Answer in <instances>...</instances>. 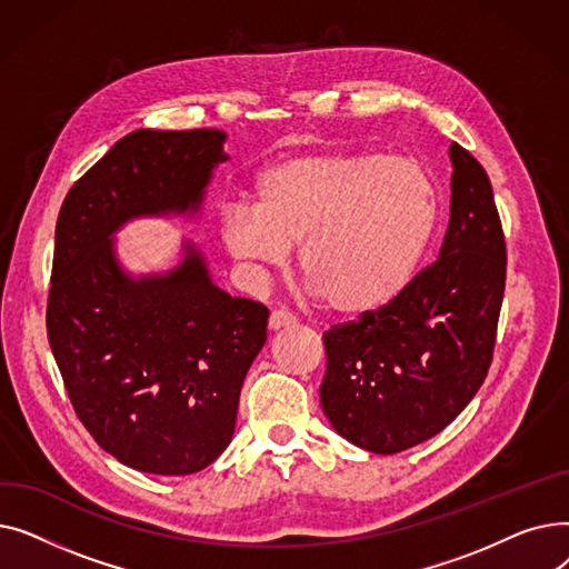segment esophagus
I'll use <instances>...</instances> for the list:
<instances>
[{"label":"esophagus","instance_id":"obj_1","mask_svg":"<svg viewBox=\"0 0 569 569\" xmlns=\"http://www.w3.org/2000/svg\"><path fill=\"white\" fill-rule=\"evenodd\" d=\"M295 322H297V318L286 309H277L269 313V330H274V332L281 330V327H292Z\"/></svg>","mask_w":569,"mask_h":569}]
</instances>
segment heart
<instances>
[{"label": "heart", "instance_id": "b5f03b06", "mask_svg": "<svg viewBox=\"0 0 569 569\" xmlns=\"http://www.w3.org/2000/svg\"><path fill=\"white\" fill-rule=\"evenodd\" d=\"M438 187L412 157L307 152L267 166L251 204L223 209L226 251L253 269L281 264L297 244V272L325 307L357 316L397 297L427 253Z\"/></svg>", "mask_w": 569, "mask_h": 569}]
</instances>
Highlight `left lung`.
<instances>
[{"instance_id":"1","label":"left lung","mask_w":569,"mask_h":569,"mask_svg":"<svg viewBox=\"0 0 569 569\" xmlns=\"http://www.w3.org/2000/svg\"><path fill=\"white\" fill-rule=\"evenodd\" d=\"M452 198L438 260L397 297L322 335L320 406L376 455L440 433L480 390L505 292V234L489 174L452 142Z\"/></svg>"}]
</instances>
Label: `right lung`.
Returning a JSON list of instances; mask_svg holds the SVG:
<instances>
[{"label": "right lung", "instance_id": "right-lung-1", "mask_svg": "<svg viewBox=\"0 0 569 569\" xmlns=\"http://www.w3.org/2000/svg\"><path fill=\"white\" fill-rule=\"evenodd\" d=\"M223 142L214 129H138L59 209L48 341L78 420L140 472L191 475L226 450L267 339V307L217 288L193 244L172 272L133 279L110 239L138 217L198 212Z\"/></svg>", "mask_w": 569, "mask_h": 569}]
</instances>
